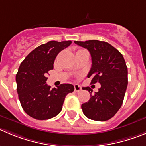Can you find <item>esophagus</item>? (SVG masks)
I'll return each instance as SVG.
<instances>
[{
  "instance_id": "esophagus-1",
  "label": "esophagus",
  "mask_w": 146,
  "mask_h": 146,
  "mask_svg": "<svg viewBox=\"0 0 146 146\" xmlns=\"http://www.w3.org/2000/svg\"><path fill=\"white\" fill-rule=\"evenodd\" d=\"M81 86H79L78 84H75L74 85V90L76 92H78L79 91H81Z\"/></svg>"
}]
</instances>
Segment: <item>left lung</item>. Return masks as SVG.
Wrapping results in <instances>:
<instances>
[{
  "label": "left lung",
  "mask_w": 146,
  "mask_h": 146,
  "mask_svg": "<svg viewBox=\"0 0 146 146\" xmlns=\"http://www.w3.org/2000/svg\"><path fill=\"white\" fill-rule=\"evenodd\" d=\"M87 49L91 54L92 65L87 77L91 84L99 83V92L92 95V89L83 87L90 93L89 100L81 105L84 115L96 121L111 119L120 109L127 86V68L122 54L106 42L75 41Z\"/></svg>",
  "instance_id": "obj_1"
}]
</instances>
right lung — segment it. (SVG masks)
Segmentation results:
<instances>
[{"label":"right lung","instance_id":"obj_1","mask_svg":"<svg viewBox=\"0 0 146 146\" xmlns=\"http://www.w3.org/2000/svg\"><path fill=\"white\" fill-rule=\"evenodd\" d=\"M71 43L50 41L32 50L20 65L16 76L17 92L21 107L29 116L39 120L57 116L66 95L74 91L72 84H62L51 89L46 84L58 54Z\"/></svg>","mask_w":146,"mask_h":146}]
</instances>
